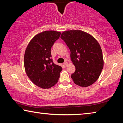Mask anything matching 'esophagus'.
<instances>
[{"mask_svg": "<svg viewBox=\"0 0 123 123\" xmlns=\"http://www.w3.org/2000/svg\"><path fill=\"white\" fill-rule=\"evenodd\" d=\"M68 62H67V61H66L65 62H64V65L65 66H67V65H68Z\"/></svg>", "mask_w": 123, "mask_h": 123, "instance_id": "obj_1", "label": "esophagus"}]
</instances>
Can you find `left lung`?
Instances as JSON below:
<instances>
[{"instance_id": "obj_1", "label": "left lung", "mask_w": 123, "mask_h": 123, "mask_svg": "<svg viewBox=\"0 0 123 123\" xmlns=\"http://www.w3.org/2000/svg\"><path fill=\"white\" fill-rule=\"evenodd\" d=\"M70 51V59L75 67L71 78L76 85L88 87L96 81L104 66L103 53L99 43L92 36L81 30L62 33Z\"/></svg>"}]
</instances>
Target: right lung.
<instances>
[{
    "mask_svg": "<svg viewBox=\"0 0 123 123\" xmlns=\"http://www.w3.org/2000/svg\"><path fill=\"white\" fill-rule=\"evenodd\" d=\"M61 32L45 31L36 35L29 42L24 54L25 72L29 78L42 88H49L59 80L62 68L51 59V48Z\"/></svg>",
    "mask_w": 123,
    "mask_h": 123,
    "instance_id": "right-lung-1",
    "label": "right lung"
}]
</instances>
